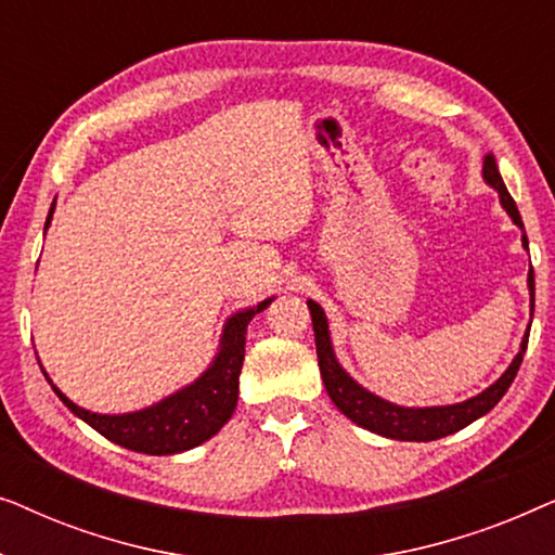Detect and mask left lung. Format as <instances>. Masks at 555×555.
I'll return each mask as SVG.
<instances>
[{"label":"left lung","instance_id":"obj_1","mask_svg":"<svg viewBox=\"0 0 555 555\" xmlns=\"http://www.w3.org/2000/svg\"><path fill=\"white\" fill-rule=\"evenodd\" d=\"M482 179L500 194V204H503V209L522 230L520 211L515 207L513 196L507 194L503 177H500L498 171L495 156L492 154L485 156L482 162ZM522 247L528 249L526 234H522ZM528 291H530V318H533V306H535L533 268L528 272ZM308 308H310V318H313L318 366H321L325 391H328L333 404H336L348 420L359 424V427L376 431V435L389 437V439H401V442H431V439L454 435V431L465 429L467 424H473L475 420H480V416L488 414L490 409L505 397V391L511 389L513 378L518 374L522 363V353H526L528 348V333H526V336H522L520 351L513 359L511 366L505 369V374L473 399L460 401V404H447V406H416V409L399 406L382 397H376V393L366 391L359 382H353V378L346 374L344 366H340L336 359V353H333L331 331H328V321H325L323 308L313 300H308Z\"/></svg>","mask_w":555,"mask_h":555}]
</instances>
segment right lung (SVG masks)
<instances>
[{"label":"right lung","instance_id":"right-lung-1","mask_svg":"<svg viewBox=\"0 0 555 555\" xmlns=\"http://www.w3.org/2000/svg\"><path fill=\"white\" fill-rule=\"evenodd\" d=\"M52 211H55V202H52L48 222L44 230L50 227ZM272 302V298L262 300L257 308H247L234 313L230 321L224 323L222 338H219V351L209 369L196 378L194 384L184 386L171 397L151 404L139 412L128 414H95L88 412L78 404H73L63 391L48 378L52 391L57 393L60 401L70 409L75 416L90 424L98 435H103L111 442H116L126 450L143 452V454H177L186 452L192 447H199L215 437L219 429L230 422L237 406L240 393V371L242 361H245V336L247 323L264 310Z\"/></svg>","mask_w":555,"mask_h":555}]
</instances>
